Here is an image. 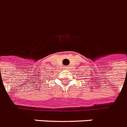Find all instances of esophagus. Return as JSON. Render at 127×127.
Masks as SVG:
<instances>
[{
  "label": "esophagus",
  "mask_w": 127,
  "mask_h": 127,
  "mask_svg": "<svg viewBox=\"0 0 127 127\" xmlns=\"http://www.w3.org/2000/svg\"><path fill=\"white\" fill-rule=\"evenodd\" d=\"M65 68V69H68V67H65V68Z\"/></svg>",
  "instance_id": "34e87169"
}]
</instances>
